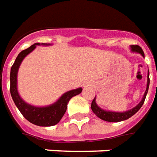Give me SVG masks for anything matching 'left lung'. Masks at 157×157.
Listing matches in <instances>:
<instances>
[{
    "label": "left lung",
    "instance_id": "1",
    "mask_svg": "<svg viewBox=\"0 0 157 157\" xmlns=\"http://www.w3.org/2000/svg\"><path fill=\"white\" fill-rule=\"evenodd\" d=\"M130 50L132 52H136V53H140L141 54L142 57L144 58V53L143 50L141 49L140 47L138 45H132L130 46ZM149 70H148V75H147V85H146V90L144 94V96L141 99V101L136 105L135 107H133L132 109L127 110V111H123V112H116V111H110V110H106L100 108L96 103V97L94 98V100L92 102L91 105V108L93 112L97 116L98 118H100L101 120H104L105 121H109V122H118V121H125L132 117L134 114L138 112L140 109L142 107L146 94L148 93V89H149V86H150V77H149Z\"/></svg>",
    "mask_w": 157,
    "mask_h": 157
}]
</instances>
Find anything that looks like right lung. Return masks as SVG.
Here are the masks:
<instances>
[{"label":"right lung","mask_w":157,"mask_h":157,"mask_svg":"<svg viewBox=\"0 0 157 157\" xmlns=\"http://www.w3.org/2000/svg\"><path fill=\"white\" fill-rule=\"evenodd\" d=\"M51 46L49 43H35L29 48L22 51L16 58L11 68L10 73V92L14 104L26 120L40 127H51L59 122L67 109V105L71 98L81 94L82 87L70 90L61 96L52 105L47 106H36L29 105L20 97L17 91V72L22 61L26 56L35 50L36 46Z\"/></svg>","instance_id":"1"}]
</instances>
